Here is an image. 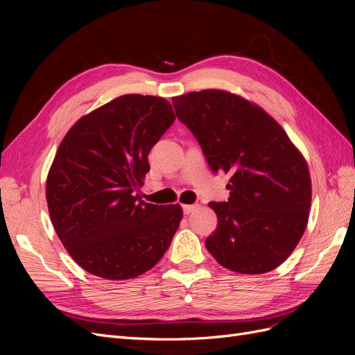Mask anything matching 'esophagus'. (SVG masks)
<instances>
[{
	"instance_id": "esophagus-1",
	"label": "esophagus",
	"mask_w": 355,
	"mask_h": 355,
	"mask_svg": "<svg viewBox=\"0 0 355 355\" xmlns=\"http://www.w3.org/2000/svg\"><path fill=\"white\" fill-rule=\"evenodd\" d=\"M182 209H184L185 214H189V213H192V211L197 209V206H196V204H184V206H182Z\"/></svg>"
}]
</instances>
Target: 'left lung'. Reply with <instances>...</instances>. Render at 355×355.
<instances>
[{
	"mask_svg": "<svg viewBox=\"0 0 355 355\" xmlns=\"http://www.w3.org/2000/svg\"><path fill=\"white\" fill-rule=\"evenodd\" d=\"M179 120L200 142L214 173L230 175L227 202H209L218 227L206 247L222 266L265 274L292 254L311 209L306 159L259 105L227 90L173 98Z\"/></svg>",
	"mask_w": 355,
	"mask_h": 355,
	"instance_id": "left-lung-1",
	"label": "left lung"
}]
</instances>
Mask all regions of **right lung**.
Wrapping results in <instances>:
<instances>
[{
    "mask_svg": "<svg viewBox=\"0 0 355 355\" xmlns=\"http://www.w3.org/2000/svg\"><path fill=\"white\" fill-rule=\"evenodd\" d=\"M168 101L124 94L83 115L58 148L46 182L50 219L83 270L130 280L158 263L184 216L180 204L137 194L148 154L175 121Z\"/></svg>",
    "mask_w": 355,
    "mask_h": 355,
    "instance_id": "add662e5",
    "label": "right lung"
}]
</instances>
